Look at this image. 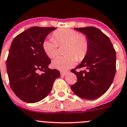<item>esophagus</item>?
<instances>
[{
	"label": "esophagus",
	"mask_w": 127,
	"mask_h": 127,
	"mask_svg": "<svg viewBox=\"0 0 127 127\" xmlns=\"http://www.w3.org/2000/svg\"><path fill=\"white\" fill-rule=\"evenodd\" d=\"M60 73H61V76H66V75L67 74V72H64V71H61V72H60Z\"/></svg>",
	"instance_id": "esophagus-1"
}]
</instances>
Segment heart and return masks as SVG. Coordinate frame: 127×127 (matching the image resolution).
<instances>
[{"mask_svg":"<svg viewBox=\"0 0 127 127\" xmlns=\"http://www.w3.org/2000/svg\"><path fill=\"white\" fill-rule=\"evenodd\" d=\"M66 44L64 56H57L53 61L54 67L65 71L76 64L77 60L86 57L89 50V42L85 36L77 31L69 28L60 29L53 33V37H49L43 43V49L50 58L58 55V45Z\"/></svg>","mask_w":127,"mask_h":127,"instance_id":"obj_1","label":"heart"}]
</instances>
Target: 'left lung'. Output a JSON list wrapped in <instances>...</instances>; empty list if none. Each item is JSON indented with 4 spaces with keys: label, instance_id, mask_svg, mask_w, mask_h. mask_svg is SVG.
<instances>
[{
    "label": "left lung",
    "instance_id": "obj_1",
    "mask_svg": "<svg viewBox=\"0 0 127 127\" xmlns=\"http://www.w3.org/2000/svg\"><path fill=\"white\" fill-rule=\"evenodd\" d=\"M86 35L89 50L86 57L75 68L84 67L79 72L72 69L77 82L71 86L77 96L92 100L107 92L114 80L116 72V52L110 39L98 28L94 27L74 28Z\"/></svg>",
    "mask_w": 127,
    "mask_h": 127
}]
</instances>
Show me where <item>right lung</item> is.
<instances>
[{"label":"right lung","instance_id":"1","mask_svg":"<svg viewBox=\"0 0 127 127\" xmlns=\"http://www.w3.org/2000/svg\"><path fill=\"white\" fill-rule=\"evenodd\" d=\"M55 27H33L17 35L11 44L7 60L10 85L23 101L35 103L50 93L60 71L48 67L50 58L43 49V43ZM38 70L44 71L40 75Z\"/></svg>","mask_w":127,"mask_h":127}]
</instances>
